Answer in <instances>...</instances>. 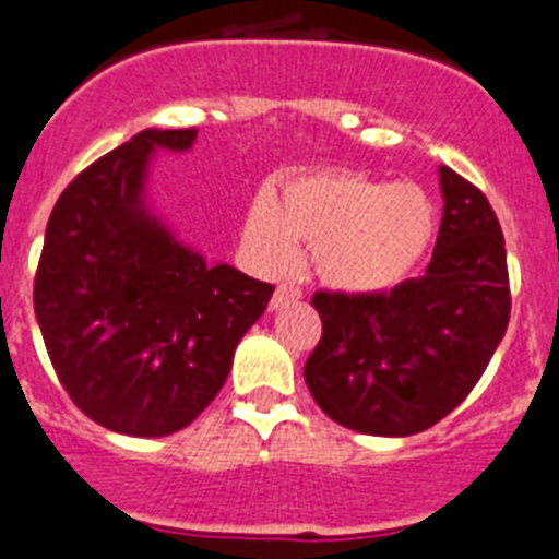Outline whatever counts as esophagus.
<instances>
[{"label":"esophagus","mask_w":559,"mask_h":559,"mask_svg":"<svg viewBox=\"0 0 559 559\" xmlns=\"http://www.w3.org/2000/svg\"><path fill=\"white\" fill-rule=\"evenodd\" d=\"M300 298H304V292H300L298 286H295V284H281L278 289H275V295H273V300H270V306H273V309H281V306L295 304V300H300Z\"/></svg>","instance_id":"esophagus-1"}]
</instances>
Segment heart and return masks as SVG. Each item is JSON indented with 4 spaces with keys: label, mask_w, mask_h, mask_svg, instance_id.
<instances>
[{
    "label": "heart",
    "mask_w": 559,
    "mask_h": 559,
    "mask_svg": "<svg viewBox=\"0 0 559 559\" xmlns=\"http://www.w3.org/2000/svg\"><path fill=\"white\" fill-rule=\"evenodd\" d=\"M437 209L417 183L359 173L284 180L273 205L250 209L245 239L261 267L284 270L311 245L320 281L342 292H379L404 281L435 239Z\"/></svg>",
    "instance_id": "b5f03b06"
}]
</instances>
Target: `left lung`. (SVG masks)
<instances>
[{
	"label": "left lung",
	"mask_w": 559,
	"mask_h": 559,
	"mask_svg": "<svg viewBox=\"0 0 559 559\" xmlns=\"http://www.w3.org/2000/svg\"><path fill=\"white\" fill-rule=\"evenodd\" d=\"M442 223L420 278L390 292H317L323 336L304 379L345 429L409 437L454 412L510 323L501 225L474 183L440 167Z\"/></svg>",
	"instance_id": "1"
}]
</instances>
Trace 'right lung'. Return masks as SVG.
<instances>
[{"instance_id":"add662e5","label":"right lung","mask_w":559,"mask_h":559,"mask_svg":"<svg viewBox=\"0 0 559 559\" xmlns=\"http://www.w3.org/2000/svg\"><path fill=\"white\" fill-rule=\"evenodd\" d=\"M198 130H142L83 169L55 203L35 273V320L83 415L130 437L189 426L217 399L273 286L205 264L150 209V158Z\"/></svg>"}]
</instances>
